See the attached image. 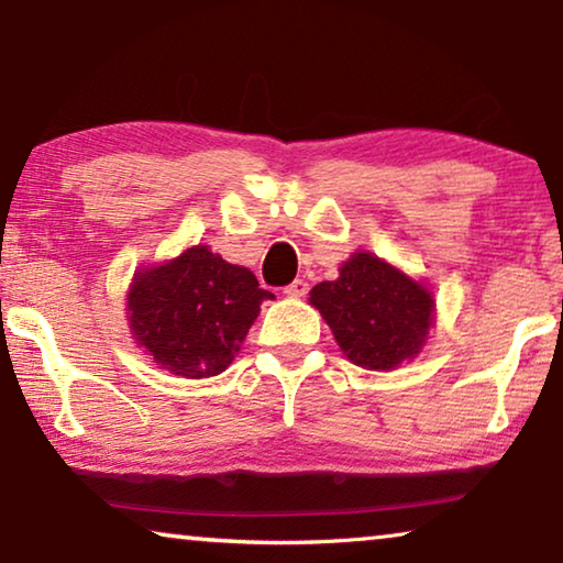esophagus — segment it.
<instances>
[{
    "instance_id": "esophagus-1",
    "label": "esophagus",
    "mask_w": 563,
    "mask_h": 563,
    "mask_svg": "<svg viewBox=\"0 0 563 563\" xmlns=\"http://www.w3.org/2000/svg\"><path fill=\"white\" fill-rule=\"evenodd\" d=\"M306 292H308V283L300 280V278L292 280L288 288H285V296H288V298H303Z\"/></svg>"
}]
</instances>
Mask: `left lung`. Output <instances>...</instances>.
<instances>
[{"mask_svg":"<svg viewBox=\"0 0 563 563\" xmlns=\"http://www.w3.org/2000/svg\"><path fill=\"white\" fill-rule=\"evenodd\" d=\"M308 303L329 323L344 357L375 372L413 362L437 323L429 285L367 250L352 252L336 280L313 285Z\"/></svg>","mask_w":563,"mask_h":563,"instance_id":"left-lung-1","label":"left lung"}]
</instances>
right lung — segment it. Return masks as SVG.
<instances>
[{
	"mask_svg": "<svg viewBox=\"0 0 563 563\" xmlns=\"http://www.w3.org/2000/svg\"><path fill=\"white\" fill-rule=\"evenodd\" d=\"M267 298L275 296L260 288L255 273L194 244L134 271L124 303L134 344L157 367L201 379L234 362Z\"/></svg>",
	"mask_w": 563,
	"mask_h": 563,
	"instance_id": "obj_1",
	"label": "right lung"
}]
</instances>
